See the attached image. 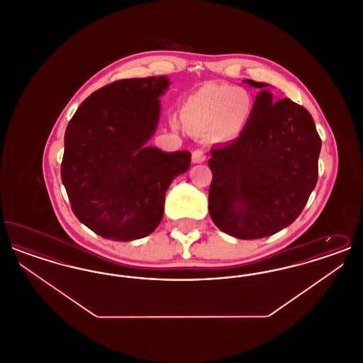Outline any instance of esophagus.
I'll use <instances>...</instances> for the list:
<instances>
[{
    "label": "esophagus",
    "mask_w": 363,
    "mask_h": 363,
    "mask_svg": "<svg viewBox=\"0 0 363 363\" xmlns=\"http://www.w3.org/2000/svg\"><path fill=\"white\" fill-rule=\"evenodd\" d=\"M206 159H207V155L204 154V150H201V148L194 150V151H193V154H191V160H193V163H203Z\"/></svg>",
    "instance_id": "34e87169"
}]
</instances>
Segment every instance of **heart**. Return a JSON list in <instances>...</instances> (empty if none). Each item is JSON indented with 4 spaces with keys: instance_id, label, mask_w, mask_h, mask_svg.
Returning a JSON list of instances; mask_svg holds the SVG:
<instances>
[{
    "instance_id": "obj_1",
    "label": "heart",
    "mask_w": 363,
    "mask_h": 363,
    "mask_svg": "<svg viewBox=\"0 0 363 363\" xmlns=\"http://www.w3.org/2000/svg\"><path fill=\"white\" fill-rule=\"evenodd\" d=\"M252 96L230 84H207L190 95L184 104V122L194 130H212L220 140L237 138L252 114ZM173 128L179 122L172 121Z\"/></svg>"
}]
</instances>
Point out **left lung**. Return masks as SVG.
<instances>
[{"mask_svg":"<svg viewBox=\"0 0 363 363\" xmlns=\"http://www.w3.org/2000/svg\"><path fill=\"white\" fill-rule=\"evenodd\" d=\"M245 83L259 95L240 138L211 150L208 209L225 234L257 240L301 215L317 184L321 138L303 106L274 104L269 84Z\"/></svg>","mask_w":363,"mask_h":363,"instance_id":"1","label":"left lung"}]
</instances>
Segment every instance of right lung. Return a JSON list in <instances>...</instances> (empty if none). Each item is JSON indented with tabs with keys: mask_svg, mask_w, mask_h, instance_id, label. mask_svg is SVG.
Returning <instances> with one entry per match:
<instances>
[{
	"mask_svg": "<svg viewBox=\"0 0 363 363\" xmlns=\"http://www.w3.org/2000/svg\"><path fill=\"white\" fill-rule=\"evenodd\" d=\"M167 76L123 79L92 92L65 130L61 179L76 218L98 235L133 241L150 235L164 212V194L188 172V151L148 147Z\"/></svg>",
	"mask_w": 363,
	"mask_h": 363,
	"instance_id": "1",
	"label": "right lung"
}]
</instances>
